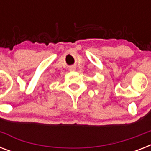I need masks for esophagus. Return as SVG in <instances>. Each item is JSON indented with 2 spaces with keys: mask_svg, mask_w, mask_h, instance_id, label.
Returning a JSON list of instances; mask_svg holds the SVG:
<instances>
[{
  "mask_svg": "<svg viewBox=\"0 0 151 151\" xmlns=\"http://www.w3.org/2000/svg\"><path fill=\"white\" fill-rule=\"evenodd\" d=\"M70 70L71 71H74L75 70V68H74V67H71V68H70Z\"/></svg>",
  "mask_w": 151,
  "mask_h": 151,
  "instance_id": "obj_1",
  "label": "esophagus"
}]
</instances>
